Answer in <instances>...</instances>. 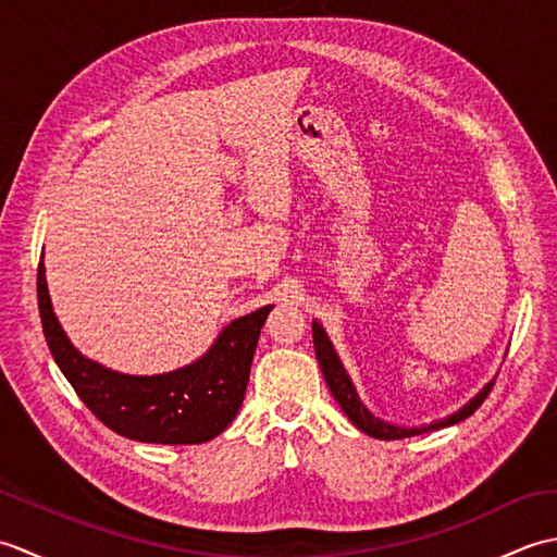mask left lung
Returning <instances> with one entry per match:
<instances>
[{"label": "left lung", "instance_id": "8db88e82", "mask_svg": "<svg viewBox=\"0 0 557 557\" xmlns=\"http://www.w3.org/2000/svg\"><path fill=\"white\" fill-rule=\"evenodd\" d=\"M313 347H315L318 363H321V371L325 375V383L330 387V393H333V397L337 399V405L342 407V411L347 413L349 421L357 425L359 431H363L366 435H371V437H377V441H399V437L421 435V433L437 431V429H445V425L465 421L483 405V399L488 397V393L493 389V383H495V381H491L474 399L469 401V405H465L459 411H455L453 417L429 423V425H419V429H405V425H395V423H387L383 419H377L375 413H371V409L363 405L359 393H357V387H354V383H351L349 373L345 371V366H342V361L337 357L333 342H330L323 325L318 321H313Z\"/></svg>", "mask_w": 557, "mask_h": 557}]
</instances>
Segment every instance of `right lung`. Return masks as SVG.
Segmentation results:
<instances>
[{
  "label": "right lung",
  "instance_id": "obj_1",
  "mask_svg": "<svg viewBox=\"0 0 557 557\" xmlns=\"http://www.w3.org/2000/svg\"><path fill=\"white\" fill-rule=\"evenodd\" d=\"M38 309L59 371L108 429L138 443L198 445L220 435L239 411L260 327L272 306L236 318L208 354L162 375L116 373L83 357L52 311L42 260L38 265Z\"/></svg>",
  "mask_w": 557,
  "mask_h": 557
}]
</instances>
